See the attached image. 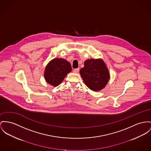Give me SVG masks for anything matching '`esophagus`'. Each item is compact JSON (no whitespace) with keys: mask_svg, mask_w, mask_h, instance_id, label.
<instances>
[{"mask_svg":"<svg viewBox=\"0 0 151 151\" xmlns=\"http://www.w3.org/2000/svg\"><path fill=\"white\" fill-rule=\"evenodd\" d=\"M79 70H80L79 68H77V69H74L73 71H74V73H78L79 72Z\"/></svg>","mask_w":151,"mask_h":151,"instance_id":"1","label":"esophagus"}]
</instances>
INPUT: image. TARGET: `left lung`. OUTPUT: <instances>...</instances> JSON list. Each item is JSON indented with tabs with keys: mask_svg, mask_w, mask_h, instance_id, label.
<instances>
[{
	"mask_svg": "<svg viewBox=\"0 0 151 151\" xmlns=\"http://www.w3.org/2000/svg\"><path fill=\"white\" fill-rule=\"evenodd\" d=\"M80 73L85 85L93 91L102 89L109 80V71L101 60H85Z\"/></svg>",
	"mask_w": 151,
	"mask_h": 151,
	"instance_id": "8db88e82",
	"label": "left lung"
}]
</instances>
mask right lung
<instances>
[{
	"mask_svg": "<svg viewBox=\"0 0 151 151\" xmlns=\"http://www.w3.org/2000/svg\"><path fill=\"white\" fill-rule=\"evenodd\" d=\"M71 70L69 62L62 58H55L47 65L45 71V78L49 84L57 86Z\"/></svg>",
	"mask_w": 151,
	"mask_h": 151,
	"instance_id": "right-lung-1",
	"label": "right lung"
}]
</instances>
